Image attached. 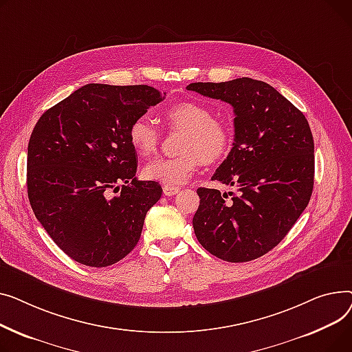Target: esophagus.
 <instances>
[{"mask_svg": "<svg viewBox=\"0 0 352 352\" xmlns=\"http://www.w3.org/2000/svg\"><path fill=\"white\" fill-rule=\"evenodd\" d=\"M179 192H180V188H176V186H163L164 196H173Z\"/></svg>", "mask_w": 352, "mask_h": 352, "instance_id": "34e87169", "label": "esophagus"}]
</instances>
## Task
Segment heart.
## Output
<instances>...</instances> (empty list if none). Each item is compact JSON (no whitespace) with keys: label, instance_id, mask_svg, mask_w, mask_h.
<instances>
[{"label":"heart","instance_id":"heart-1","mask_svg":"<svg viewBox=\"0 0 352 352\" xmlns=\"http://www.w3.org/2000/svg\"><path fill=\"white\" fill-rule=\"evenodd\" d=\"M163 116L169 126L183 129L179 142L177 156L157 157L143 169L148 180L164 186H175L188 180L204 163H216L230 152L233 131L229 122L212 116L204 103L195 100H179L163 109ZM133 151L142 156H152L159 146V132L148 116L136 118L128 131Z\"/></svg>","mask_w":352,"mask_h":352}]
</instances>
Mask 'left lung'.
<instances>
[{
	"instance_id": "left-lung-1",
	"label": "left lung",
	"mask_w": 352,
	"mask_h": 352,
	"mask_svg": "<svg viewBox=\"0 0 352 352\" xmlns=\"http://www.w3.org/2000/svg\"><path fill=\"white\" fill-rule=\"evenodd\" d=\"M230 103L234 143L212 180L236 186L227 199L197 189L193 229L210 254L230 263L264 256L285 237L313 193L314 139L301 111L263 80L237 78L188 85Z\"/></svg>"
}]
</instances>
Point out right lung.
<instances>
[{"label": "right lung", "mask_w": 352, "mask_h": 352, "mask_svg": "<svg viewBox=\"0 0 352 352\" xmlns=\"http://www.w3.org/2000/svg\"><path fill=\"white\" fill-rule=\"evenodd\" d=\"M163 98L148 85L88 84L38 119L28 143V199L38 221L72 260L108 267L138 244L162 188L135 176L138 157L128 131Z\"/></svg>", "instance_id": "right-lung-1"}]
</instances>
